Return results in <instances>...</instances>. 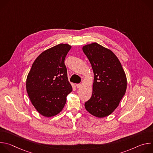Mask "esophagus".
Returning a JSON list of instances; mask_svg holds the SVG:
<instances>
[{
	"label": "esophagus",
	"mask_w": 153,
	"mask_h": 153,
	"mask_svg": "<svg viewBox=\"0 0 153 153\" xmlns=\"http://www.w3.org/2000/svg\"><path fill=\"white\" fill-rule=\"evenodd\" d=\"M76 86H77V88H80V87L82 86V85L80 83H78V84H76Z\"/></svg>",
	"instance_id": "esophagus-1"
}]
</instances>
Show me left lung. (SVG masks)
Instances as JSON below:
<instances>
[{
  "label": "left lung",
  "mask_w": 153,
  "mask_h": 153,
  "mask_svg": "<svg viewBox=\"0 0 153 153\" xmlns=\"http://www.w3.org/2000/svg\"><path fill=\"white\" fill-rule=\"evenodd\" d=\"M94 73L93 93L85 103L86 110L97 117L111 114L126 90V77L117 56L97 43L83 47Z\"/></svg>",
  "instance_id": "1"
}]
</instances>
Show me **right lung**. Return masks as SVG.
I'll return each mask as SVG.
<instances>
[{
    "instance_id": "1",
    "label": "right lung",
    "mask_w": 153,
    "mask_h": 153,
    "mask_svg": "<svg viewBox=\"0 0 153 153\" xmlns=\"http://www.w3.org/2000/svg\"><path fill=\"white\" fill-rule=\"evenodd\" d=\"M71 47L60 43L42 52L32 65L27 78L30 99L42 116L50 117L59 114L72 90L65 59Z\"/></svg>"
}]
</instances>
